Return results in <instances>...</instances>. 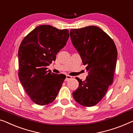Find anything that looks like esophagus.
Returning <instances> with one entry per match:
<instances>
[{"label":"esophagus","mask_w":133,"mask_h":133,"mask_svg":"<svg viewBox=\"0 0 133 133\" xmlns=\"http://www.w3.org/2000/svg\"><path fill=\"white\" fill-rule=\"evenodd\" d=\"M72 78V76H69V75H66V78H65V80L66 81H68L69 80H70Z\"/></svg>","instance_id":"1"}]
</instances>
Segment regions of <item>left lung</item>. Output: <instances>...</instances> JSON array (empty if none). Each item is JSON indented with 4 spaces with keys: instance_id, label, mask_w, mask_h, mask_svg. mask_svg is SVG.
<instances>
[{
    "instance_id": "obj_1",
    "label": "left lung",
    "mask_w": 133,
    "mask_h": 133,
    "mask_svg": "<svg viewBox=\"0 0 133 133\" xmlns=\"http://www.w3.org/2000/svg\"><path fill=\"white\" fill-rule=\"evenodd\" d=\"M70 37L86 70L85 80L77 77L79 84L72 92L75 101L85 107L97 104L113 82L118 51L113 39L97 26L71 29Z\"/></svg>"
}]
</instances>
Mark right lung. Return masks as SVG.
Listing matches in <instances>:
<instances>
[{"label":"right lung","instance_id":"right-lung-1","mask_svg":"<svg viewBox=\"0 0 133 133\" xmlns=\"http://www.w3.org/2000/svg\"><path fill=\"white\" fill-rule=\"evenodd\" d=\"M68 29L50 25L36 27L24 38L18 49V77L25 91L36 104L52 103L66 78L47 70L57 53L66 45Z\"/></svg>","mask_w":133,"mask_h":133}]
</instances>
